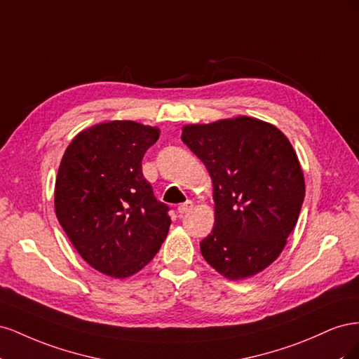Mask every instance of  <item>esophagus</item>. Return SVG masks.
Masks as SVG:
<instances>
[{
	"label": "esophagus",
	"instance_id": "esophagus-1",
	"mask_svg": "<svg viewBox=\"0 0 359 359\" xmlns=\"http://www.w3.org/2000/svg\"><path fill=\"white\" fill-rule=\"evenodd\" d=\"M193 210V202L191 201H187V202H184V203H181L180 206H178V214L180 215H184V214H187L189 211H191Z\"/></svg>",
	"mask_w": 359,
	"mask_h": 359
}]
</instances>
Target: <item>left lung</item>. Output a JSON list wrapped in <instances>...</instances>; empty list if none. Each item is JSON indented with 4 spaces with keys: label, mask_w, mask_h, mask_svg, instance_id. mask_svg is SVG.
Instances as JSON below:
<instances>
[{
    "label": "left lung",
    "mask_w": 359,
    "mask_h": 359,
    "mask_svg": "<svg viewBox=\"0 0 359 359\" xmlns=\"http://www.w3.org/2000/svg\"><path fill=\"white\" fill-rule=\"evenodd\" d=\"M181 139L212 181L203 259L227 280L262 273L283 252L306 196L297 151L276 126L245 115L187 124Z\"/></svg>",
    "instance_id": "1"
}]
</instances>
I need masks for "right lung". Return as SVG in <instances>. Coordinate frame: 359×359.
Masks as SVG:
<instances>
[{"mask_svg":"<svg viewBox=\"0 0 359 359\" xmlns=\"http://www.w3.org/2000/svg\"><path fill=\"white\" fill-rule=\"evenodd\" d=\"M160 128L115 119L83 128L64 153L53 191L55 214L76 252L112 278L137 274L169 232L168 206L142 175Z\"/></svg>","mask_w":359,"mask_h":359,"instance_id":"obj_1","label":"right lung"}]
</instances>
